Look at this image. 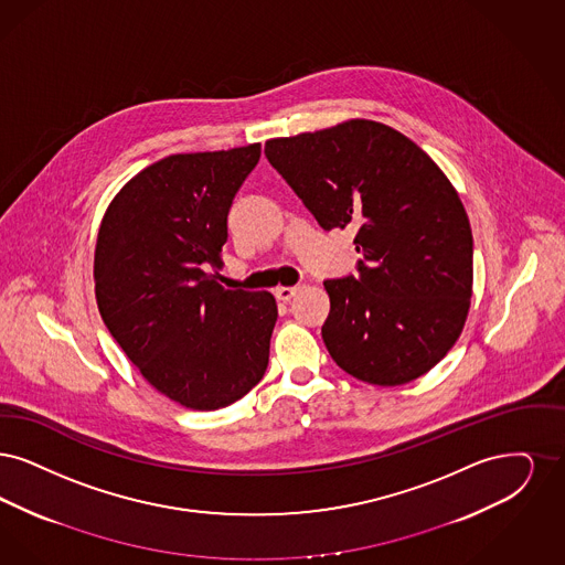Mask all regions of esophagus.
<instances>
[{
	"mask_svg": "<svg viewBox=\"0 0 565 565\" xmlns=\"http://www.w3.org/2000/svg\"><path fill=\"white\" fill-rule=\"evenodd\" d=\"M299 291V287H276V299H280V301H291V297H295V294Z\"/></svg>",
	"mask_w": 565,
	"mask_h": 565,
	"instance_id": "1",
	"label": "esophagus"
}]
</instances>
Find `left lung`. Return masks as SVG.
<instances>
[{
  "mask_svg": "<svg viewBox=\"0 0 565 565\" xmlns=\"http://www.w3.org/2000/svg\"><path fill=\"white\" fill-rule=\"evenodd\" d=\"M266 158L322 230L356 232L359 276L324 280L331 359L375 386L435 367L467 320L472 232L433 158L373 120L270 139Z\"/></svg>",
  "mask_w": 565,
  "mask_h": 565,
  "instance_id": "left-lung-1",
  "label": "left lung"
}]
</instances>
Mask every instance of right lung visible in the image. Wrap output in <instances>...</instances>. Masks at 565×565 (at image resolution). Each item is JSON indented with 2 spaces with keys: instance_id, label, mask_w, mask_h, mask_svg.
Returning a JSON list of instances; mask_svg holds the SVG:
<instances>
[{
  "instance_id": "right-lung-1",
  "label": "right lung",
  "mask_w": 565,
  "mask_h": 565,
  "mask_svg": "<svg viewBox=\"0 0 565 565\" xmlns=\"http://www.w3.org/2000/svg\"><path fill=\"white\" fill-rule=\"evenodd\" d=\"M262 146L174 153L135 174L98 230L95 294L114 340L158 393L211 412L264 377L268 291L221 287L227 213Z\"/></svg>"
}]
</instances>
